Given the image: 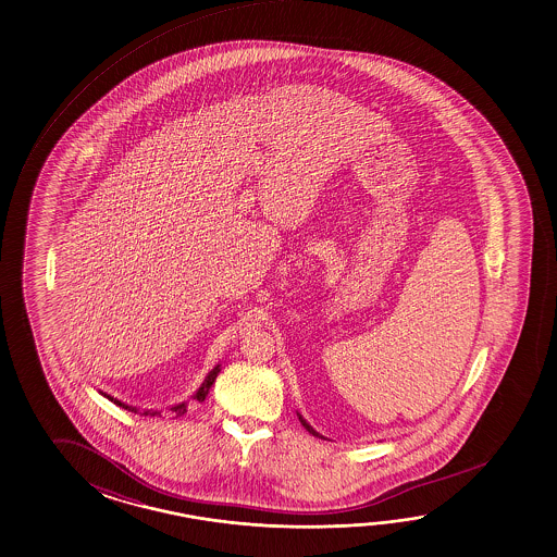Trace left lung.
<instances>
[{
	"label": "left lung",
	"instance_id": "8db88e82",
	"mask_svg": "<svg viewBox=\"0 0 557 557\" xmlns=\"http://www.w3.org/2000/svg\"><path fill=\"white\" fill-rule=\"evenodd\" d=\"M298 420H300V424H302L304 428H306V430H308V432H310V434L315 435V437H324V435L318 434V432H315L314 428H312V425L308 424V422H306V420H304L302 414H298Z\"/></svg>",
	"mask_w": 557,
	"mask_h": 557
}]
</instances>
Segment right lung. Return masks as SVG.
Instances as JSON below:
<instances>
[{"label": "right lung", "instance_id": "1", "mask_svg": "<svg viewBox=\"0 0 557 557\" xmlns=\"http://www.w3.org/2000/svg\"><path fill=\"white\" fill-rule=\"evenodd\" d=\"M220 371H222V364H215L212 371L206 374V379H203L202 385H200V388L196 391V395L193 396L196 403H203V400H206V396H208V393H210V388H212L213 381H215V376L220 374ZM100 395L106 396L108 400H112L113 405H117L120 406V408H125V410H129V412H137V408H135V406L123 405L122 400H117V398H113V396L106 395V393H100ZM171 410L176 416L186 414V412H188V403H181V405L172 406ZM143 414L157 416L161 414V412H159V410H145Z\"/></svg>", "mask_w": 557, "mask_h": 557}]
</instances>
